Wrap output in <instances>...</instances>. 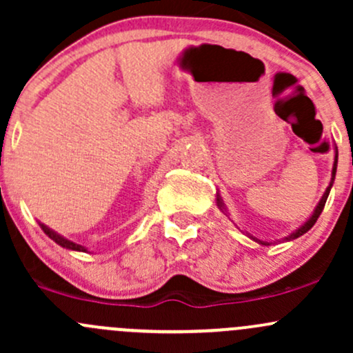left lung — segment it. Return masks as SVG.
I'll return each mask as SVG.
<instances>
[{"label":"left lung","mask_w":353,"mask_h":353,"mask_svg":"<svg viewBox=\"0 0 353 353\" xmlns=\"http://www.w3.org/2000/svg\"><path fill=\"white\" fill-rule=\"evenodd\" d=\"M336 163H339V151H336V148H335V158H333V166H332V178H330V183H328L327 190H325L323 196H321V199H320V202L316 203V207H314V210L312 212V215H310V217L306 219V221L303 222L301 225L296 227V229H294L293 232L290 234V236H286V237H283V239H278V241H263V239L254 237L252 234H249V232H245V236H248L249 239H252L254 242H257V244H261V245H271V244H279V242H290V241H294V239L301 237L303 234L308 232V230L312 229V227L314 225V222L318 221V217H320V214H321V212H323L325 203H327V199H328V195H330V190H332L333 181H335V175H336ZM215 202H217L219 210L223 212V214H225V215H229V210H227L225 203H223V200H222L221 193H219V192H217V199H215Z\"/></svg>","instance_id":"left-lung-1"}]
</instances>
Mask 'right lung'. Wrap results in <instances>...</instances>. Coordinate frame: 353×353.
<instances>
[{"mask_svg": "<svg viewBox=\"0 0 353 353\" xmlns=\"http://www.w3.org/2000/svg\"><path fill=\"white\" fill-rule=\"evenodd\" d=\"M39 223H40L41 230H43V232L47 234V236L50 237L52 241L57 242V244H59L60 248H63V249H69V251H77V252H89V251H87V248H84V245H82V244H77V242H74V241H69V239H67V237L60 236L59 232H55L54 229H50V227H48V225H45V223H41L40 221H39Z\"/></svg>", "mask_w": 353, "mask_h": 353, "instance_id": "right-lung-1", "label": "right lung"}]
</instances>
